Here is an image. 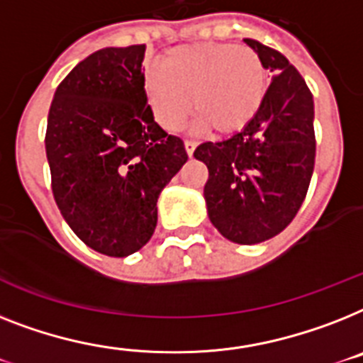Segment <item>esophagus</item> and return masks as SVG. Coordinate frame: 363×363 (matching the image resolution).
Here are the masks:
<instances>
[{"instance_id": "1", "label": "esophagus", "mask_w": 363, "mask_h": 363, "mask_svg": "<svg viewBox=\"0 0 363 363\" xmlns=\"http://www.w3.org/2000/svg\"><path fill=\"white\" fill-rule=\"evenodd\" d=\"M196 141H191V140H186L184 141V147H186V152H188V156H191L194 155V151H196Z\"/></svg>"}]
</instances>
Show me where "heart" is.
<instances>
[{
    "instance_id": "obj_1",
    "label": "heart",
    "mask_w": 363,
    "mask_h": 363,
    "mask_svg": "<svg viewBox=\"0 0 363 363\" xmlns=\"http://www.w3.org/2000/svg\"><path fill=\"white\" fill-rule=\"evenodd\" d=\"M160 65L145 70L143 91L166 130H179L194 108L201 126L235 134L255 119L267 99L268 70L250 46L182 44L166 52Z\"/></svg>"
}]
</instances>
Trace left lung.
<instances>
[{
    "instance_id": "1",
    "label": "left lung",
    "mask_w": 363,
    "mask_h": 363,
    "mask_svg": "<svg viewBox=\"0 0 363 363\" xmlns=\"http://www.w3.org/2000/svg\"><path fill=\"white\" fill-rule=\"evenodd\" d=\"M274 74L263 108L229 140L194 151L208 169L205 201L212 225L237 244L276 237L293 222L315 167L313 95L278 50L244 38Z\"/></svg>"
}]
</instances>
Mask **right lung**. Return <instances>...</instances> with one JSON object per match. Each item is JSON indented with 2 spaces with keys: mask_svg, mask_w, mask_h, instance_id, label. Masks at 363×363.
Instances as JSON below:
<instances>
[{
  "mask_svg": "<svg viewBox=\"0 0 363 363\" xmlns=\"http://www.w3.org/2000/svg\"><path fill=\"white\" fill-rule=\"evenodd\" d=\"M145 44L102 48L57 85L46 125L52 191L65 222L95 252L143 248L156 201L184 162L179 135L155 121L143 91Z\"/></svg>",
  "mask_w": 363,
  "mask_h": 363,
  "instance_id": "1",
  "label": "right lung"
}]
</instances>
